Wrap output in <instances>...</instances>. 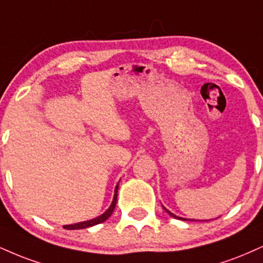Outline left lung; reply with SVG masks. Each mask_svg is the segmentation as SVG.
<instances>
[{
	"instance_id": "1",
	"label": "left lung",
	"mask_w": 263,
	"mask_h": 263,
	"mask_svg": "<svg viewBox=\"0 0 263 263\" xmlns=\"http://www.w3.org/2000/svg\"><path fill=\"white\" fill-rule=\"evenodd\" d=\"M164 210H165V211H166V213H169V214H170V216H172V217H174V218H178V219H181V220H187V219H182V218H180V217H176V216H175V214H173V213H172V212H169V211H167V210H166V208H164ZM189 220H191V219H189Z\"/></svg>"
}]
</instances>
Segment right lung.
<instances>
[{
    "instance_id": "1",
    "label": "right lung",
    "mask_w": 263,
    "mask_h": 263,
    "mask_svg": "<svg viewBox=\"0 0 263 263\" xmlns=\"http://www.w3.org/2000/svg\"><path fill=\"white\" fill-rule=\"evenodd\" d=\"M118 189H119V185L116 186V189H115V195H114L112 203H111V205H110V207H109V210H107V211L105 212V213L101 214L100 217L94 218V219H91V220H87V222H82V223H77V224H72V226H65L63 228H65V229H68V230L84 229V228H89V227L97 226V224H100V223L105 222L107 218L111 216L114 210H115L116 202H118Z\"/></svg>"
}]
</instances>
